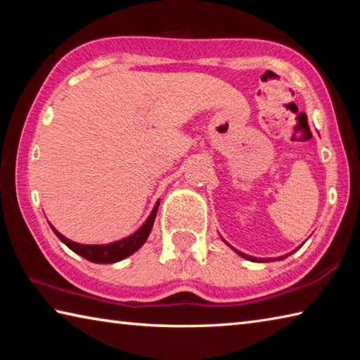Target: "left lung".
<instances>
[{
	"label": "left lung",
	"mask_w": 360,
	"mask_h": 360,
	"mask_svg": "<svg viewBox=\"0 0 360 360\" xmlns=\"http://www.w3.org/2000/svg\"><path fill=\"white\" fill-rule=\"evenodd\" d=\"M236 251V249H235ZM238 252L241 257H245V259H248V260H252V262H270V260H273V259H257V257H252V255H248V254H243V252H240V251H236ZM292 254V252H290ZM290 254H288V255H290ZM288 255H283V257H278V260H283V259H285L288 257Z\"/></svg>",
	"instance_id": "obj_1"
}]
</instances>
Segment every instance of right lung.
Here are the masks:
<instances>
[{
  "instance_id": "add662e5",
  "label": "right lung",
  "mask_w": 360,
  "mask_h": 360,
  "mask_svg": "<svg viewBox=\"0 0 360 360\" xmlns=\"http://www.w3.org/2000/svg\"><path fill=\"white\" fill-rule=\"evenodd\" d=\"M158 203L160 202L155 203L154 210H152L150 216L148 217V221L141 225V229H138L135 233L127 236V238L109 243V245H79V243L65 238V236L62 233H58V231L53 229L52 225L51 227L53 230V233H56L60 238V241L65 243V245L68 246L71 251H75L76 254L82 255L84 259L94 262V264H114V262H119V260H124L125 257H129V255L138 251V249L144 245V241L148 240V236L152 230V225H154Z\"/></svg>"
}]
</instances>
